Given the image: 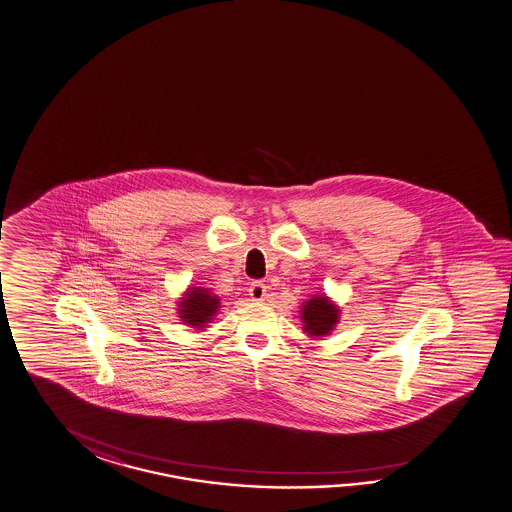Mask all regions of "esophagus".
<instances>
[{"mask_svg": "<svg viewBox=\"0 0 512 512\" xmlns=\"http://www.w3.org/2000/svg\"><path fill=\"white\" fill-rule=\"evenodd\" d=\"M248 291H250L251 300H255V302H261V300L266 299V295H268V288H266V284L261 282V280L251 282L250 290Z\"/></svg>", "mask_w": 512, "mask_h": 512, "instance_id": "obj_1", "label": "esophagus"}]
</instances>
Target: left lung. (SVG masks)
Returning a JSON list of instances; mask_svg holds the SVG:
<instances>
[{
	"label": "left lung",
	"mask_w": 512,
	"mask_h": 512,
	"mask_svg": "<svg viewBox=\"0 0 512 512\" xmlns=\"http://www.w3.org/2000/svg\"><path fill=\"white\" fill-rule=\"evenodd\" d=\"M340 311L337 306L326 297V295H317L302 306L300 319L304 322V331L311 337H326L333 328L337 326Z\"/></svg>",
	"instance_id": "left-lung-1"
}]
</instances>
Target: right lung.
<instances>
[{
    "label": "right lung",
    "mask_w": 512,
    "mask_h": 512,
    "mask_svg": "<svg viewBox=\"0 0 512 512\" xmlns=\"http://www.w3.org/2000/svg\"><path fill=\"white\" fill-rule=\"evenodd\" d=\"M219 309V297L204 288H188L179 302V317L184 324L193 328H203L213 319Z\"/></svg>",
    "instance_id": "1"
}]
</instances>
